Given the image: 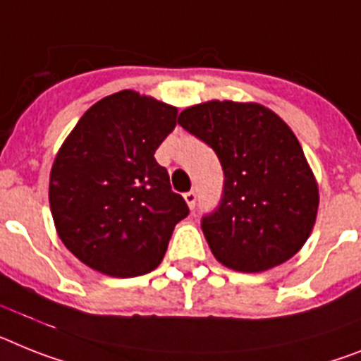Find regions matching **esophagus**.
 Masks as SVG:
<instances>
[{
  "label": "esophagus",
  "mask_w": 361,
  "mask_h": 361,
  "mask_svg": "<svg viewBox=\"0 0 361 361\" xmlns=\"http://www.w3.org/2000/svg\"><path fill=\"white\" fill-rule=\"evenodd\" d=\"M183 198H185L187 205H189V209L192 211V209L196 207V192H195V190H189V192H185V195H183Z\"/></svg>",
  "instance_id": "1"
}]
</instances>
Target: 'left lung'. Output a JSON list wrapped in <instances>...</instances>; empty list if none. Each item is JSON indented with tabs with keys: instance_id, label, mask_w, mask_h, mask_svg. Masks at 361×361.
I'll use <instances>...</instances> for the list:
<instances>
[{
	"instance_id": "obj_1",
	"label": "left lung",
	"mask_w": 361,
	"mask_h": 361,
	"mask_svg": "<svg viewBox=\"0 0 361 361\" xmlns=\"http://www.w3.org/2000/svg\"><path fill=\"white\" fill-rule=\"evenodd\" d=\"M178 123L216 152L224 195L202 220L214 259L242 274H260L292 259L316 224L319 189L298 137L259 102L207 101Z\"/></svg>"
}]
</instances>
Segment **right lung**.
Wrapping results in <instances>:
<instances>
[{"mask_svg":"<svg viewBox=\"0 0 361 361\" xmlns=\"http://www.w3.org/2000/svg\"><path fill=\"white\" fill-rule=\"evenodd\" d=\"M176 117V106L123 90L95 102L59 148L51 214L63 246L87 268L128 279L161 264L189 214L154 157Z\"/></svg>","mask_w":361,"mask_h":361,"instance_id":"obj_1","label":"right lung"}]
</instances>
